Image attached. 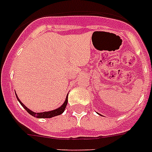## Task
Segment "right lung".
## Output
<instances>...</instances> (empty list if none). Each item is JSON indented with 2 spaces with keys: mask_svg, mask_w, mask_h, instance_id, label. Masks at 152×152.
I'll return each mask as SVG.
<instances>
[{
  "mask_svg": "<svg viewBox=\"0 0 152 152\" xmlns=\"http://www.w3.org/2000/svg\"><path fill=\"white\" fill-rule=\"evenodd\" d=\"M15 95H16V94H15ZM16 98H17L18 101L20 102V103L21 104V106H22L23 107L31 114V115H32L33 117L37 118H53V117H55V116H58L60 115V114H61V113L64 111V109L66 107L67 102H68V95H67L66 99H65V101L64 102V103L62 104L60 107L56 109V110H53L50 111H46V112H42V113H34V111L31 110L30 109L27 108V106H25L24 104L20 101L17 95H16Z\"/></svg>",
  "mask_w": 152,
  "mask_h": 152,
  "instance_id": "1",
  "label": "right lung"
}]
</instances>
